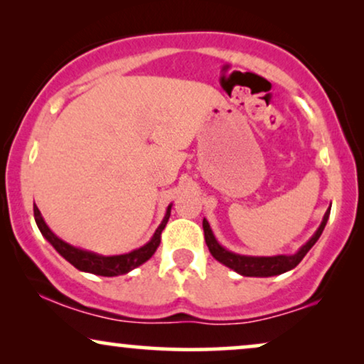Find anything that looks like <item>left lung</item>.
Returning <instances> with one entry per match:
<instances>
[{
	"label": "left lung",
	"mask_w": 364,
	"mask_h": 364,
	"mask_svg": "<svg viewBox=\"0 0 364 364\" xmlns=\"http://www.w3.org/2000/svg\"><path fill=\"white\" fill-rule=\"evenodd\" d=\"M330 210L331 207L328 208L325 217L318 227V230L313 233V237L308 240L305 245H303L300 250L293 255H275V257H247V255H238V253L228 252L227 248H223L220 243L217 242L215 235H213L210 225L208 222L203 218L202 227H203V235H205V243L210 250L212 257L218 260L223 265L232 268L233 272L240 273L243 277H275V275H282L291 268H295L298 263L303 260V257L310 252V248L315 245L318 238L325 230V225L328 222V217H330Z\"/></svg>",
	"instance_id": "left-lung-1"
}]
</instances>
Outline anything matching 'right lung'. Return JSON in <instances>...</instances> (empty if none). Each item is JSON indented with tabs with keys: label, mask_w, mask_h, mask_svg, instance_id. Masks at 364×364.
<instances>
[{
	"label": "right lung",
	"mask_w": 364,
	"mask_h": 364,
	"mask_svg": "<svg viewBox=\"0 0 364 364\" xmlns=\"http://www.w3.org/2000/svg\"><path fill=\"white\" fill-rule=\"evenodd\" d=\"M171 208H172V203L167 207L166 217H164L161 225L157 227L156 233H154L152 238L146 243V245L137 248V250L124 253V255H111V257H104V255H99V253L82 250V248L73 247L64 240H61V238L54 235L51 228L46 225V222H44V218L41 217V212H39V208L36 205H34V220H36V225L39 230H41L43 237L46 238L54 248H56L59 255L66 258V260L71 263L73 267H76L77 270L94 273V275H101V277H117L134 270V268H137L139 265H142L144 262H147L149 258L156 253L159 243H161L162 230L166 228L168 217H171Z\"/></svg>",
	"instance_id": "add662e5"
}]
</instances>
